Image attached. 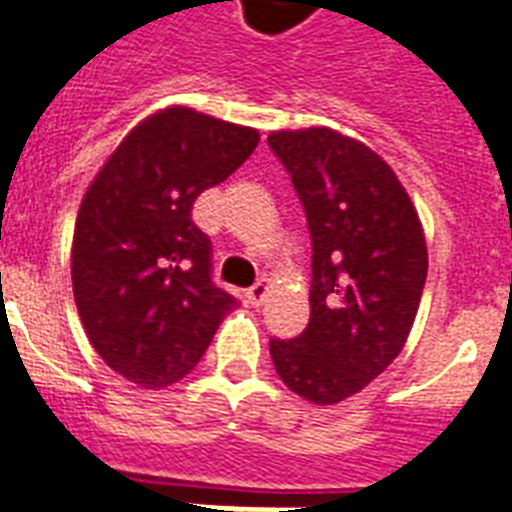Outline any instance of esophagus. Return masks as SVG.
I'll list each match as a JSON object with an SVG mask.
<instances>
[{
  "label": "esophagus",
  "mask_w": 512,
  "mask_h": 512,
  "mask_svg": "<svg viewBox=\"0 0 512 512\" xmlns=\"http://www.w3.org/2000/svg\"><path fill=\"white\" fill-rule=\"evenodd\" d=\"M267 293H269V282L259 280V282H253L251 288L245 290V298H248V304L251 306H261L264 304V298H267Z\"/></svg>",
  "instance_id": "esophagus-1"
}]
</instances>
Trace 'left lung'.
<instances>
[{"label": "left lung", "instance_id": "1", "mask_svg": "<svg viewBox=\"0 0 512 512\" xmlns=\"http://www.w3.org/2000/svg\"><path fill=\"white\" fill-rule=\"evenodd\" d=\"M312 237L309 325L269 341L282 383L314 404L343 402L402 351L428 275L410 195L362 142L314 126L269 134Z\"/></svg>", "mask_w": 512, "mask_h": 512}]
</instances>
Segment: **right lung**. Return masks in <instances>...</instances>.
<instances>
[{
  "mask_svg": "<svg viewBox=\"0 0 512 512\" xmlns=\"http://www.w3.org/2000/svg\"><path fill=\"white\" fill-rule=\"evenodd\" d=\"M256 145V129L166 108L132 129L81 200L76 309L105 365L137 386L185 378L237 306L211 280V240L192 222V206Z\"/></svg>",
  "mask_w": 512,
  "mask_h": 512,
  "instance_id": "obj_1",
  "label": "right lung"
}]
</instances>
